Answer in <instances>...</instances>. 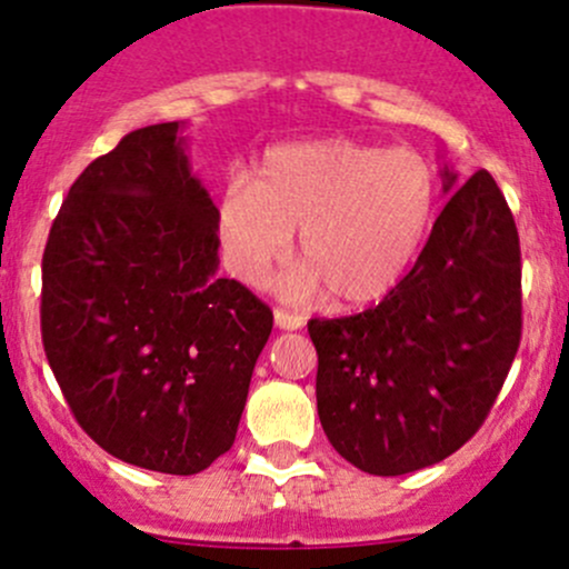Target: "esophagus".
<instances>
[{
	"label": "esophagus",
	"instance_id": "1",
	"mask_svg": "<svg viewBox=\"0 0 569 569\" xmlns=\"http://www.w3.org/2000/svg\"><path fill=\"white\" fill-rule=\"evenodd\" d=\"M274 325H278L280 330H300L302 317H297V313L291 311H283V308H274Z\"/></svg>",
	"mask_w": 569,
	"mask_h": 569
}]
</instances>
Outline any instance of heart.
I'll use <instances>...</instances> for the list:
<instances>
[{
	"instance_id": "b5f03b06",
	"label": "heart",
	"mask_w": 569,
	"mask_h": 569,
	"mask_svg": "<svg viewBox=\"0 0 569 569\" xmlns=\"http://www.w3.org/2000/svg\"><path fill=\"white\" fill-rule=\"evenodd\" d=\"M432 168L410 148L382 151L327 137L263 153L250 181H231L214 211L228 269L263 286L300 231L302 286L338 306H369L399 289L432 226Z\"/></svg>"
}]
</instances>
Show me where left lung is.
<instances>
[{
    "label": "left lung",
    "mask_w": 569,
    "mask_h": 569,
    "mask_svg": "<svg viewBox=\"0 0 569 569\" xmlns=\"http://www.w3.org/2000/svg\"><path fill=\"white\" fill-rule=\"evenodd\" d=\"M440 176L451 200L399 289L355 317L308 321L321 429L375 476L429 468L468 443L520 347L512 211L487 170Z\"/></svg>",
    "instance_id": "obj_1"
}]
</instances>
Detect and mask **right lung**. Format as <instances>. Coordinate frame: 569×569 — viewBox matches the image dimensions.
I'll return each mask as SVG.
<instances>
[{
  "label": "right lung",
  "mask_w": 569,
  "mask_h": 569,
  "mask_svg": "<svg viewBox=\"0 0 569 569\" xmlns=\"http://www.w3.org/2000/svg\"><path fill=\"white\" fill-rule=\"evenodd\" d=\"M181 129L129 131L73 181L43 250L40 332L101 449L192 476L233 446L272 311L217 274V206Z\"/></svg>",
  "instance_id": "obj_1"
}]
</instances>
